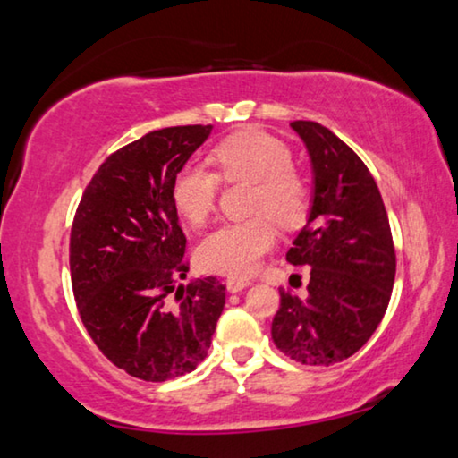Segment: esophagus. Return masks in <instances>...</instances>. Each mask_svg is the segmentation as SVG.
<instances>
[{
	"label": "esophagus",
	"instance_id": "1",
	"mask_svg": "<svg viewBox=\"0 0 458 458\" xmlns=\"http://www.w3.org/2000/svg\"><path fill=\"white\" fill-rule=\"evenodd\" d=\"M250 284V280L249 278H228L226 280V288L230 293H241V291H244V288H247Z\"/></svg>",
	"mask_w": 458,
	"mask_h": 458
}]
</instances>
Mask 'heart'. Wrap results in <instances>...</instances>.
Masks as SVG:
<instances>
[{
	"mask_svg": "<svg viewBox=\"0 0 458 458\" xmlns=\"http://www.w3.org/2000/svg\"><path fill=\"white\" fill-rule=\"evenodd\" d=\"M214 159L226 180L250 182L249 220L224 224L199 244V263L208 272L249 276L274 247L276 228L293 226L307 209V182L293 165V153L280 139L255 131L230 134L216 147ZM220 178L208 167L184 165L172 182L174 208L186 222L199 226L214 214Z\"/></svg>",
	"mask_w": 458,
	"mask_h": 458,
	"instance_id": "heart-1",
	"label": "heart"
}]
</instances>
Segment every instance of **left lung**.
Listing matches in <instances>:
<instances>
[{
    "instance_id": "8db88e82",
    "label": "left lung",
    "mask_w": 458,
    "mask_h": 458,
    "mask_svg": "<svg viewBox=\"0 0 458 458\" xmlns=\"http://www.w3.org/2000/svg\"><path fill=\"white\" fill-rule=\"evenodd\" d=\"M313 197L286 261L311 267L307 299L280 291L272 340L296 363L327 367L363 346L388 309L396 276L388 214L367 165L330 128L296 120Z\"/></svg>"
}]
</instances>
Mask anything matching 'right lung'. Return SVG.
<instances>
[{"label":"right lung","instance_id":"right-lung-1","mask_svg":"<svg viewBox=\"0 0 458 458\" xmlns=\"http://www.w3.org/2000/svg\"><path fill=\"white\" fill-rule=\"evenodd\" d=\"M211 128H162L112 153L82 192L70 232L82 324L103 355L145 382L195 369L226 302L214 276L176 286L189 266L172 182Z\"/></svg>","mask_w":458,"mask_h":458}]
</instances>
